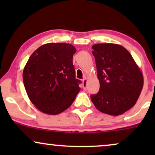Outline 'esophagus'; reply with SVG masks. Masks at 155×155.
I'll return each instance as SVG.
<instances>
[{
  "instance_id": "1",
  "label": "esophagus",
  "mask_w": 155,
  "mask_h": 155,
  "mask_svg": "<svg viewBox=\"0 0 155 155\" xmlns=\"http://www.w3.org/2000/svg\"><path fill=\"white\" fill-rule=\"evenodd\" d=\"M82 83H83V88L84 89V90H86V88H87V79L86 78H84V79H83Z\"/></svg>"
}]
</instances>
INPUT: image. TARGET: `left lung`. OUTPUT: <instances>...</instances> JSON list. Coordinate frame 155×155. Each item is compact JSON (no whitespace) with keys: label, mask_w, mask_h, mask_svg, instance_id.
<instances>
[{"label":"left lung","mask_w":155,"mask_h":155,"mask_svg":"<svg viewBox=\"0 0 155 155\" xmlns=\"http://www.w3.org/2000/svg\"><path fill=\"white\" fill-rule=\"evenodd\" d=\"M100 90L91 100L98 111L118 116L133 108L139 97L143 78L139 67L125 48L116 44L92 47Z\"/></svg>","instance_id":"obj_1"}]
</instances>
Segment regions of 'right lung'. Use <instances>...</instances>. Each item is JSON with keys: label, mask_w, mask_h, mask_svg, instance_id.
Here are the masks:
<instances>
[{"label": "right lung", "mask_w": 155, "mask_h": 155, "mask_svg": "<svg viewBox=\"0 0 155 155\" xmlns=\"http://www.w3.org/2000/svg\"><path fill=\"white\" fill-rule=\"evenodd\" d=\"M76 48L70 44L41 46L27 62L23 82L28 97L39 111L56 115L71 106L79 92L73 65Z\"/></svg>", "instance_id": "add662e5"}]
</instances>
